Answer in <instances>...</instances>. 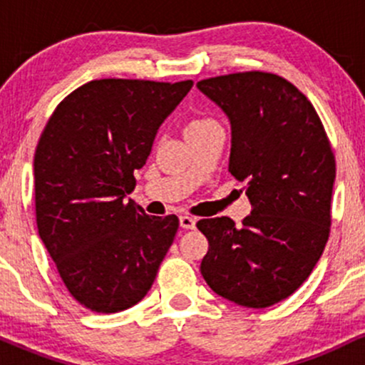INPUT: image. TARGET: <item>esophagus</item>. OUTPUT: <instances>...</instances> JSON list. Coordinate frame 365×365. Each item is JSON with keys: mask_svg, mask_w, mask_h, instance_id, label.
Masks as SVG:
<instances>
[{"mask_svg": "<svg viewBox=\"0 0 365 365\" xmlns=\"http://www.w3.org/2000/svg\"><path fill=\"white\" fill-rule=\"evenodd\" d=\"M180 226H182L183 230H194L195 228V217L180 216Z\"/></svg>", "mask_w": 365, "mask_h": 365, "instance_id": "34e87169", "label": "esophagus"}]
</instances>
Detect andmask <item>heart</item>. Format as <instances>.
Here are the masks:
<instances>
[{
    "label": "heart",
    "mask_w": 365,
    "mask_h": 365,
    "mask_svg": "<svg viewBox=\"0 0 365 365\" xmlns=\"http://www.w3.org/2000/svg\"><path fill=\"white\" fill-rule=\"evenodd\" d=\"M209 121H215V120H194L190 125H188V128H194V127H202V125L209 123Z\"/></svg>",
    "instance_id": "b5f03b06"
}]
</instances>
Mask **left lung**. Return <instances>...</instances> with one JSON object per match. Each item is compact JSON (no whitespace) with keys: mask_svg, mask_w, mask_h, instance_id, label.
Segmentation results:
<instances>
[{"mask_svg":"<svg viewBox=\"0 0 365 365\" xmlns=\"http://www.w3.org/2000/svg\"><path fill=\"white\" fill-rule=\"evenodd\" d=\"M232 128L228 171L245 182L252 212L200 220L209 242L200 273L212 292L264 309L290 297L319 261L329 237L336 177L328 137L307 98L273 73L197 82Z\"/></svg>","mask_w":365,"mask_h":365,"instance_id":"obj_1","label":"left lung"}]
</instances>
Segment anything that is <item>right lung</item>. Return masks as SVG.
<instances>
[{"mask_svg": "<svg viewBox=\"0 0 365 365\" xmlns=\"http://www.w3.org/2000/svg\"><path fill=\"white\" fill-rule=\"evenodd\" d=\"M103 78L58 104L34 156L37 230L73 299L113 314L140 302L178 230L175 215L148 216L127 194L159 127L192 89Z\"/></svg>", "mask_w": 365, "mask_h": 365, "instance_id": "obj_1", "label": "right lung"}]
</instances>
